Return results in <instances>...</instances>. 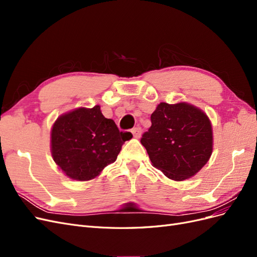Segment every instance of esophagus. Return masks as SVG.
<instances>
[{"mask_svg":"<svg viewBox=\"0 0 257 257\" xmlns=\"http://www.w3.org/2000/svg\"><path fill=\"white\" fill-rule=\"evenodd\" d=\"M142 132H143V130H142V127H139V126L134 127L133 130H132V133H133V135H134L135 138H139V137H141Z\"/></svg>","mask_w":257,"mask_h":257,"instance_id":"34e87169","label":"esophagus"}]
</instances>
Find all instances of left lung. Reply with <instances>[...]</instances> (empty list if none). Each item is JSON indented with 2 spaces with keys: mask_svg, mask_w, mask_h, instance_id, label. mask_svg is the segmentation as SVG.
<instances>
[{
  "mask_svg": "<svg viewBox=\"0 0 257 257\" xmlns=\"http://www.w3.org/2000/svg\"><path fill=\"white\" fill-rule=\"evenodd\" d=\"M141 143L155 168L182 181L204 167L212 153V128L203 111L186 103H161Z\"/></svg>",
  "mask_w": 257,
  "mask_h": 257,
  "instance_id": "left-lung-1",
  "label": "left lung"
}]
</instances>
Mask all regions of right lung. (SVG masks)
<instances>
[{"label":"right lung","instance_id":"obj_1","mask_svg":"<svg viewBox=\"0 0 257 257\" xmlns=\"http://www.w3.org/2000/svg\"><path fill=\"white\" fill-rule=\"evenodd\" d=\"M132 137L130 132L119 131L113 120L106 119L99 106L79 108L53 124L51 153L66 176L87 181L112 164Z\"/></svg>","mask_w":257,"mask_h":257}]
</instances>
